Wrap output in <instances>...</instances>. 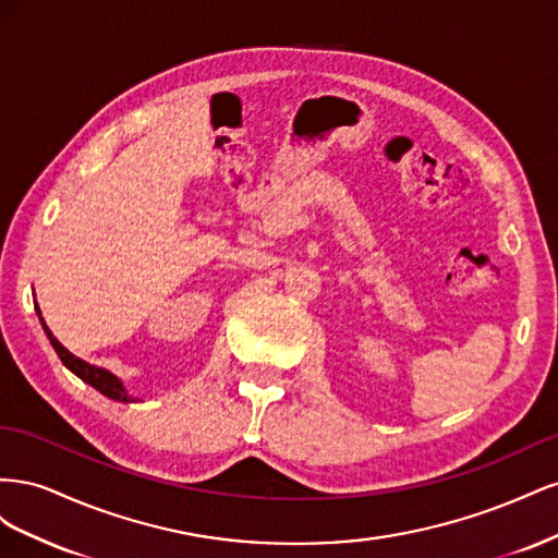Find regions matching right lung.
<instances>
[{
  "label": "right lung",
  "mask_w": 558,
  "mask_h": 558,
  "mask_svg": "<svg viewBox=\"0 0 558 558\" xmlns=\"http://www.w3.org/2000/svg\"><path fill=\"white\" fill-rule=\"evenodd\" d=\"M37 312H39V307H37ZM39 318H41V312H39ZM41 326H44V330H46V335H48L50 344H53L56 353L60 356V361L64 363V367H70L76 377H81L83 381L90 384L93 388H97L99 393L107 396V398H111V400H118V402H132V400H134V398L125 391L123 381L118 379L116 375H111L109 369H105V367H97V365H90V363H86V361H81L78 356H74V353L66 351V349L56 340L53 332H50V330H48V326L44 324V318H41Z\"/></svg>",
  "instance_id": "obj_1"
}]
</instances>
